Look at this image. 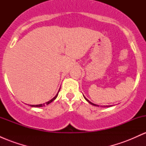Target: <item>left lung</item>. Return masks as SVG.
<instances>
[{"label":"left lung","mask_w":146,"mask_h":146,"mask_svg":"<svg viewBox=\"0 0 146 146\" xmlns=\"http://www.w3.org/2000/svg\"><path fill=\"white\" fill-rule=\"evenodd\" d=\"M84 98H85V100H86V101L88 102V103H90V104H92V105H93V106H98V105H96V104H94L91 103V102H90V101H88V100H87V99H86V98H85V97H84ZM107 106V107H108V106ZM104 107H105V106H104Z\"/></svg>","instance_id":"8db88e82"}]
</instances>
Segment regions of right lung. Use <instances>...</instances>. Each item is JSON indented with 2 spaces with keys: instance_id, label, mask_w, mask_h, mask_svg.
I'll list each match as a JSON object with an SVG mask.
<instances>
[{
  "instance_id": "right-lung-1",
  "label": "right lung",
  "mask_w": 146,
  "mask_h": 146,
  "mask_svg": "<svg viewBox=\"0 0 146 146\" xmlns=\"http://www.w3.org/2000/svg\"><path fill=\"white\" fill-rule=\"evenodd\" d=\"M60 90H59V91H60ZM59 91H58V93H59ZM58 93H57V95H56V96L54 97V98H53V99H51V100H50V101H48V102H46V104H50V103H51V102H53V100H56L57 97H58ZM44 106V104H39V105H31V106H32V107H42V106Z\"/></svg>"
}]
</instances>
